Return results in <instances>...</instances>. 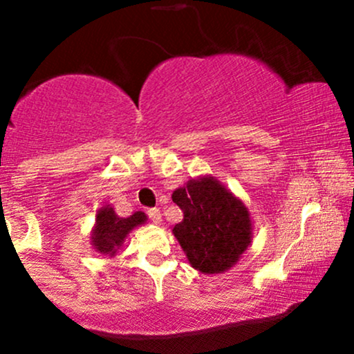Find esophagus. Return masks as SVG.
Here are the masks:
<instances>
[{
    "label": "esophagus",
    "mask_w": 354,
    "mask_h": 354,
    "mask_svg": "<svg viewBox=\"0 0 354 354\" xmlns=\"http://www.w3.org/2000/svg\"><path fill=\"white\" fill-rule=\"evenodd\" d=\"M148 216L154 223V225H160V223H161V211L158 208L148 209Z\"/></svg>",
    "instance_id": "1"
}]
</instances>
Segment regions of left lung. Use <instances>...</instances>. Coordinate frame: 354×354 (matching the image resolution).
Segmentation results:
<instances>
[{
  "mask_svg": "<svg viewBox=\"0 0 354 354\" xmlns=\"http://www.w3.org/2000/svg\"><path fill=\"white\" fill-rule=\"evenodd\" d=\"M171 198L183 211L173 234L189 265L205 274L226 273L236 265L253 239L245 203L209 174L189 180Z\"/></svg>",
  "mask_w": 354,
  "mask_h": 354,
  "instance_id": "obj_1",
  "label": "left lung"
}]
</instances>
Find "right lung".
Instances as JSON below:
<instances>
[{"mask_svg": "<svg viewBox=\"0 0 354 354\" xmlns=\"http://www.w3.org/2000/svg\"><path fill=\"white\" fill-rule=\"evenodd\" d=\"M146 214L143 211H136L131 216H118L111 205H104L98 209L95 226L91 230V245L96 253L104 258H115L118 251L123 246L126 236L138 226L145 225Z\"/></svg>", "mask_w": 354, "mask_h": 354, "instance_id": "1", "label": "right lung"}]
</instances>
